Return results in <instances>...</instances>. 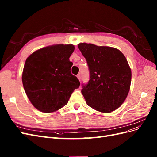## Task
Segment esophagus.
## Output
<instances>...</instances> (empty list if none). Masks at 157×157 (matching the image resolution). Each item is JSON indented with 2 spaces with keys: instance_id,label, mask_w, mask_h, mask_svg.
<instances>
[{
  "instance_id": "esophagus-1",
  "label": "esophagus",
  "mask_w": 157,
  "mask_h": 157,
  "mask_svg": "<svg viewBox=\"0 0 157 157\" xmlns=\"http://www.w3.org/2000/svg\"><path fill=\"white\" fill-rule=\"evenodd\" d=\"M77 78H78V79L79 80H80V78H81V76H80V73H78V75H77Z\"/></svg>"
}]
</instances>
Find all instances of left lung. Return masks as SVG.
Listing matches in <instances>:
<instances>
[{"label":"left lung","instance_id":"1","mask_svg":"<svg viewBox=\"0 0 157 157\" xmlns=\"http://www.w3.org/2000/svg\"><path fill=\"white\" fill-rule=\"evenodd\" d=\"M79 50L86 59L90 80L81 92L87 105L102 113L119 107L129 92L132 73L122 52L108 46L80 43Z\"/></svg>","mask_w":157,"mask_h":157}]
</instances>
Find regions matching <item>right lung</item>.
I'll list each match as a JSON object with an SVG mask.
<instances>
[{"label": "right lung", "instance_id": "right-lung-1", "mask_svg": "<svg viewBox=\"0 0 157 157\" xmlns=\"http://www.w3.org/2000/svg\"><path fill=\"white\" fill-rule=\"evenodd\" d=\"M73 44H56L33 52L25 61L22 82L27 96L38 110L52 113L65 106L80 86L71 74Z\"/></svg>", "mask_w": 157, "mask_h": 157}]
</instances>
